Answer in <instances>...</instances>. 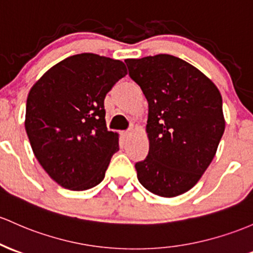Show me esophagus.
<instances>
[{
	"label": "esophagus",
	"mask_w": 253,
	"mask_h": 253,
	"mask_svg": "<svg viewBox=\"0 0 253 253\" xmlns=\"http://www.w3.org/2000/svg\"><path fill=\"white\" fill-rule=\"evenodd\" d=\"M121 135L125 138V139H126V138H128L129 135H131V132H129V131H124V132H121Z\"/></svg>",
	"instance_id": "esophagus-1"
}]
</instances>
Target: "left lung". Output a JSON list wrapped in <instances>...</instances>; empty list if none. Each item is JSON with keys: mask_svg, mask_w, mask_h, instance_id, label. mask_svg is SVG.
<instances>
[{"mask_svg": "<svg viewBox=\"0 0 253 253\" xmlns=\"http://www.w3.org/2000/svg\"><path fill=\"white\" fill-rule=\"evenodd\" d=\"M149 103V154L135 163L138 180L161 197L187 192L211 163L224 132L215 84L186 61L168 54L125 60Z\"/></svg>", "mask_w": 253, "mask_h": 253, "instance_id": "obj_1", "label": "left lung"}]
</instances>
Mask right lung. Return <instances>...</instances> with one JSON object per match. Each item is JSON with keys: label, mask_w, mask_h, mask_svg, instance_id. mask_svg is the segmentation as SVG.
Masks as SVG:
<instances>
[{"label": "right lung", "mask_w": 253, "mask_h": 253, "mask_svg": "<svg viewBox=\"0 0 253 253\" xmlns=\"http://www.w3.org/2000/svg\"><path fill=\"white\" fill-rule=\"evenodd\" d=\"M127 74L122 61L84 52L51 67L32 86L25 128L36 158L72 191L95 187L119 150L105 125V95Z\"/></svg>", "instance_id": "add662e5"}]
</instances>
